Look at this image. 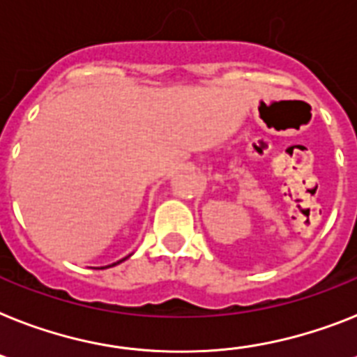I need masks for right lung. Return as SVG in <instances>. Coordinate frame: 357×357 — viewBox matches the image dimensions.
Here are the masks:
<instances>
[{"instance_id": "1", "label": "right lung", "mask_w": 357, "mask_h": 357, "mask_svg": "<svg viewBox=\"0 0 357 357\" xmlns=\"http://www.w3.org/2000/svg\"><path fill=\"white\" fill-rule=\"evenodd\" d=\"M122 261H123V259H122ZM122 261H119V263H122ZM119 263H114V264H119ZM114 264H111V266H114ZM105 268H109V266H105Z\"/></svg>"}]
</instances>
